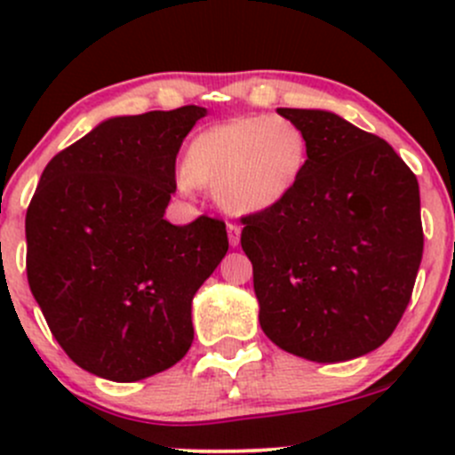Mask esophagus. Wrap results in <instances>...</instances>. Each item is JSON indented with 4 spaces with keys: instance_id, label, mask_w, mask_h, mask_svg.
Segmentation results:
<instances>
[{
    "instance_id": "34e87169",
    "label": "esophagus",
    "mask_w": 455,
    "mask_h": 455,
    "mask_svg": "<svg viewBox=\"0 0 455 455\" xmlns=\"http://www.w3.org/2000/svg\"><path fill=\"white\" fill-rule=\"evenodd\" d=\"M227 233H228V244L231 246H237L240 244V233H242V228L237 227V224H227Z\"/></svg>"
}]
</instances>
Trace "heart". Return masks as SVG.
Masks as SVG:
<instances>
[{
	"mask_svg": "<svg viewBox=\"0 0 455 455\" xmlns=\"http://www.w3.org/2000/svg\"><path fill=\"white\" fill-rule=\"evenodd\" d=\"M310 142L286 116H237L215 123L187 145L178 189L211 187L233 215H253L283 204L304 178Z\"/></svg>",
	"mask_w": 455,
	"mask_h": 455,
	"instance_id": "1",
	"label": "heart"
}]
</instances>
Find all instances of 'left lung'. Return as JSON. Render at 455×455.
Instances as JSON below:
<instances>
[{"instance_id":"8db88e82","label":"left lung","mask_w":455,"mask_h":455,"mask_svg":"<svg viewBox=\"0 0 455 455\" xmlns=\"http://www.w3.org/2000/svg\"><path fill=\"white\" fill-rule=\"evenodd\" d=\"M310 142L283 204L244 218L259 325L291 355L339 363L383 346L423 259L419 180L396 151L325 109L279 108Z\"/></svg>"}]
</instances>
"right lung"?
Returning a JSON list of instances; mask_svg holds the SVG:
<instances>
[{
  "label": "right lung",
  "instance_id": "obj_1",
  "mask_svg": "<svg viewBox=\"0 0 455 455\" xmlns=\"http://www.w3.org/2000/svg\"><path fill=\"white\" fill-rule=\"evenodd\" d=\"M198 105L114 116L59 151L26 213V270L50 332L79 368L132 383L194 341L191 301L228 251L222 220H164Z\"/></svg>",
  "mask_w": 455,
  "mask_h": 455
}]
</instances>
